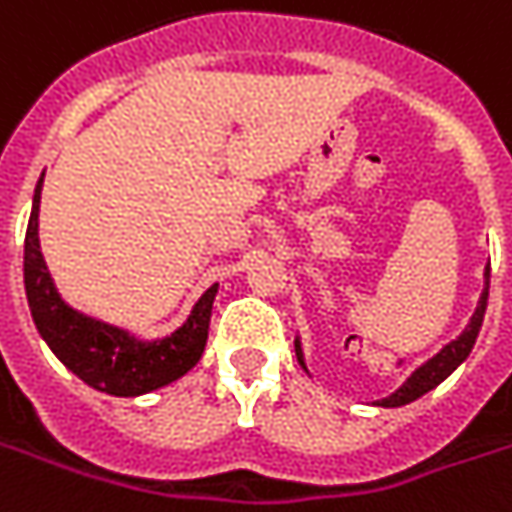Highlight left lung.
Returning <instances> with one entry per match:
<instances>
[{
    "mask_svg": "<svg viewBox=\"0 0 512 512\" xmlns=\"http://www.w3.org/2000/svg\"><path fill=\"white\" fill-rule=\"evenodd\" d=\"M487 289H490V263H487L485 269V291H482V297H479V306L473 311V317H470V326L462 331V337L459 340H453L450 345H445L433 360H428L422 368H416L414 374L408 377V382L399 388L397 394H391V397L379 399V405L382 408H399V405H408V402H414L422 394H428L433 391L439 382L445 377H450L462 362L467 360V354L473 351V343H476V337H479V328H482V320H485V309H487ZM297 360L303 362L300 357V345H297Z\"/></svg>",
    "mask_w": 512,
    "mask_h": 512,
    "instance_id": "obj_1",
    "label": "left lung"
}]
</instances>
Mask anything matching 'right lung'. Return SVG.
I'll return each instance as SVG.
<instances>
[{
    "instance_id": "right-lung-1",
    "label": "right lung",
    "mask_w": 512,
    "mask_h": 512,
    "mask_svg": "<svg viewBox=\"0 0 512 512\" xmlns=\"http://www.w3.org/2000/svg\"><path fill=\"white\" fill-rule=\"evenodd\" d=\"M39 195L42 178L36 184L25 235V291L33 323L50 351L90 388L113 397H138L184 377L201 360L218 286L206 289L184 328L155 343H138L121 328L84 317L64 306L39 252Z\"/></svg>"
}]
</instances>
